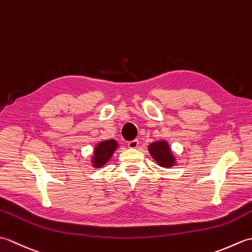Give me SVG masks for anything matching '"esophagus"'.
I'll return each mask as SVG.
<instances>
[{"instance_id": "obj_1", "label": "esophagus", "mask_w": 252, "mask_h": 252, "mask_svg": "<svg viewBox=\"0 0 252 252\" xmlns=\"http://www.w3.org/2000/svg\"><path fill=\"white\" fill-rule=\"evenodd\" d=\"M127 146H129V148H131V149H135L138 147V141L133 140V141L127 142Z\"/></svg>"}]
</instances>
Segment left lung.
I'll return each mask as SVG.
<instances>
[{"label":"left lung","instance_id":"1","mask_svg":"<svg viewBox=\"0 0 252 252\" xmlns=\"http://www.w3.org/2000/svg\"><path fill=\"white\" fill-rule=\"evenodd\" d=\"M148 151L160 167L170 168L173 167L175 164V158L172 152H171L169 144L165 141H158L152 143L151 145L148 146Z\"/></svg>","mask_w":252,"mask_h":252}]
</instances>
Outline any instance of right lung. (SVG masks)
Returning a JSON list of instances; mask_svg holds the SVG:
<instances>
[{"label":"right lung","mask_w":252,"mask_h":252,"mask_svg":"<svg viewBox=\"0 0 252 252\" xmlns=\"http://www.w3.org/2000/svg\"><path fill=\"white\" fill-rule=\"evenodd\" d=\"M117 147H118V143L115 140H108V141H103L98 143L94 149V154L92 158L93 167L95 168L103 167V165L106 164L107 161L111 158L112 154L115 153Z\"/></svg>","instance_id":"1"}]
</instances>
